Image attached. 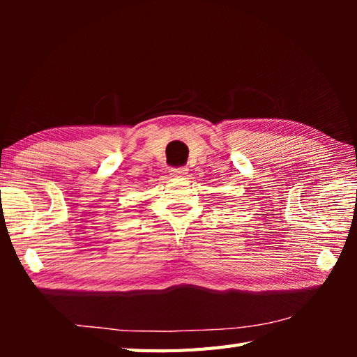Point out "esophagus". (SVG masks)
I'll use <instances>...</instances> for the list:
<instances>
[{
  "label": "esophagus",
  "mask_w": 357,
  "mask_h": 357,
  "mask_svg": "<svg viewBox=\"0 0 357 357\" xmlns=\"http://www.w3.org/2000/svg\"><path fill=\"white\" fill-rule=\"evenodd\" d=\"M188 169L187 167H178V169H170L172 176H183V174H187Z\"/></svg>",
  "instance_id": "obj_1"
}]
</instances>
